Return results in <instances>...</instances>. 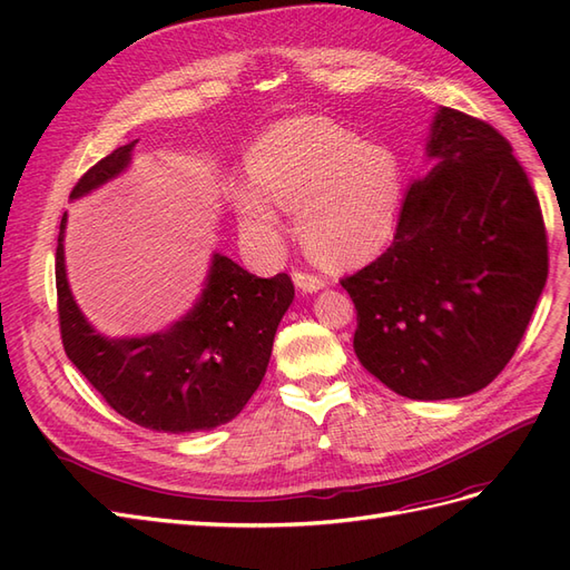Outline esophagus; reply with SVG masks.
I'll use <instances>...</instances> for the list:
<instances>
[{"mask_svg":"<svg viewBox=\"0 0 570 570\" xmlns=\"http://www.w3.org/2000/svg\"><path fill=\"white\" fill-rule=\"evenodd\" d=\"M292 278H295L297 289L304 292V295H314V292H318V289L325 287V281L318 278V275H308V273L295 271V273H292Z\"/></svg>","mask_w":570,"mask_h":570,"instance_id":"1","label":"esophagus"}]
</instances>
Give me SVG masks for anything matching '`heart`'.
<instances>
[{"label": "heart", "instance_id": "1", "mask_svg": "<svg viewBox=\"0 0 570 570\" xmlns=\"http://www.w3.org/2000/svg\"><path fill=\"white\" fill-rule=\"evenodd\" d=\"M249 183L235 185L243 226L268 243L281 237V209L297 213L306 254L325 268H354L390 243L404 197L394 151L364 142L327 116H292L258 135L247 151Z\"/></svg>", "mask_w": 570, "mask_h": 570}]
</instances>
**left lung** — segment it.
<instances>
[{
    "label": "left lung",
    "instance_id": "8db88e82",
    "mask_svg": "<svg viewBox=\"0 0 570 570\" xmlns=\"http://www.w3.org/2000/svg\"><path fill=\"white\" fill-rule=\"evenodd\" d=\"M423 157L390 249L342 287L361 366L435 402L482 390L509 364L547 283V235L523 166L485 120L440 107Z\"/></svg>",
    "mask_w": 570,
    "mask_h": 570
}]
</instances>
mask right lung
<instances>
[{"label":"right lung","instance_id":"add662e5","mask_svg":"<svg viewBox=\"0 0 570 570\" xmlns=\"http://www.w3.org/2000/svg\"><path fill=\"white\" fill-rule=\"evenodd\" d=\"M137 140L114 149L73 187L95 193L132 164ZM59 226L57 295L66 356L120 416L157 433H197L233 421L262 385L275 331L295 299L287 273L256 278L214 252L195 306L164 331L109 337L85 318L66 275Z\"/></svg>","mask_w":570,"mask_h":570}]
</instances>
